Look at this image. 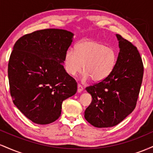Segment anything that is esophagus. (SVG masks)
<instances>
[{
	"label": "esophagus",
	"mask_w": 153,
	"mask_h": 153,
	"mask_svg": "<svg viewBox=\"0 0 153 153\" xmlns=\"http://www.w3.org/2000/svg\"><path fill=\"white\" fill-rule=\"evenodd\" d=\"M82 90H83V88H82L81 85H80V84H78V93H81L82 91Z\"/></svg>",
	"instance_id": "esophagus-1"
}]
</instances>
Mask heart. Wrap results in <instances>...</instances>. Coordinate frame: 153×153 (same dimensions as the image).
<instances>
[{
  "instance_id": "obj_1",
  "label": "heart",
  "mask_w": 153,
  "mask_h": 153,
  "mask_svg": "<svg viewBox=\"0 0 153 153\" xmlns=\"http://www.w3.org/2000/svg\"><path fill=\"white\" fill-rule=\"evenodd\" d=\"M117 59V53L111 47L93 40H85L75 46V51L73 49L67 51L65 68L68 74L73 76L82 68L83 81L91 78L94 82H101L114 71Z\"/></svg>"
}]
</instances>
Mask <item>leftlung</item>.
Returning <instances> with one entry per match:
<instances>
[{"label":"left lung","instance_id":"8db88e82","mask_svg":"<svg viewBox=\"0 0 153 153\" xmlns=\"http://www.w3.org/2000/svg\"><path fill=\"white\" fill-rule=\"evenodd\" d=\"M119 52L114 69L108 78L87 87L92 96L85 119L98 128L111 127L134 109L143 77V64L137 49L119 34Z\"/></svg>","mask_w":153,"mask_h":153}]
</instances>
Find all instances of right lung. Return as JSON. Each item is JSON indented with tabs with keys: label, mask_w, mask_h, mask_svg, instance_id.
<instances>
[{
	"label": "right lung",
	"mask_w": 153,
	"mask_h": 153,
	"mask_svg": "<svg viewBox=\"0 0 153 153\" xmlns=\"http://www.w3.org/2000/svg\"><path fill=\"white\" fill-rule=\"evenodd\" d=\"M73 36L64 29H43L24 35L13 46L8 68L10 96L35 124L57 120L62 101L76 93L77 82L63 66Z\"/></svg>",
	"instance_id": "add662e5"
}]
</instances>
